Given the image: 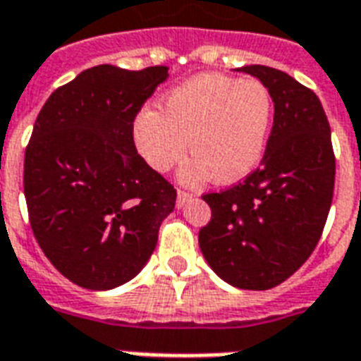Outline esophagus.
I'll list each match as a JSON object with an SVG mask.
<instances>
[{
  "label": "esophagus",
  "mask_w": 361,
  "mask_h": 361,
  "mask_svg": "<svg viewBox=\"0 0 361 361\" xmlns=\"http://www.w3.org/2000/svg\"><path fill=\"white\" fill-rule=\"evenodd\" d=\"M192 200V194L190 192H184V190H178L177 192V207H184V203Z\"/></svg>",
  "instance_id": "34e87169"
}]
</instances>
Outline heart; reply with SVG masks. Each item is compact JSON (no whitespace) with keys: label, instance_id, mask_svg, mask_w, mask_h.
<instances>
[{"label":"heart","instance_id":"obj_1","mask_svg":"<svg viewBox=\"0 0 361 361\" xmlns=\"http://www.w3.org/2000/svg\"><path fill=\"white\" fill-rule=\"evenodd\" d=\"M274 119L272 94L261 81L197 74L164 97V110L142 108L133 119L137 152L152 169L167 173L186 150L184 183L242 180L261 164Z\"/></svg>","mask_w":361,"mask_h":361}]
</instances>
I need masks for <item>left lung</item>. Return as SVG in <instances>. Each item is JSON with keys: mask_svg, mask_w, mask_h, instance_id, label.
Listing matches in <instances>:
<instances>
[{"mask_svg": "<svg viewBox=\"0 0 361 361\" xmlns=\"http://www.w3.org/2000/svg\"><path fill=\"white\" fill-rule=\"evenodd\" d=\"M270 91L274 126L261 167L228 190L205 194L211 221L200 249L213 272L264 291L295 274L318 245L335 186L331 129L314 91L261 64L240 68Z\"/></svg>", "mask_w": 361, "mask_h": 361, "instance_id": "obj_1", "label": "left lung"}]
</instances>
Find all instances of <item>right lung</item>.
<instances>
[{"label":"right lung","instance_id":"obj_1","mask_svg":"<svg viewBox=\"0 0 361 361\" xmlns=\"http://www.w3.org/2000/svg\"><path fill=\"white\" fill-rule=\"evenodd\" d=\"M167 66L83 70L51 94L24 154L32 232L75 286L106 291L142 270L177 190L140 158L133 119Z\"/></svg>","mask_w":361,"mask_h":361}]
</instances>
